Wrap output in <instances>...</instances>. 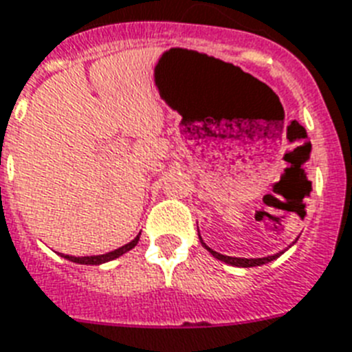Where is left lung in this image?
Instances as JSON below:
<instances>
[{"instance_id":"obj_1","label":"left lung","mask_w":352,"mask_h":352,"mask_svg":"<svg viewBox=\"0 0 352 352\" xmlns=\"http://www.w3.org/2000/svg\"><path fill=\"white\" fill-rule=\"evenodd\" d=\"M199 238H200V234H199ZM200 241H202V238H200ZM202 245L209 250V252L212 254V256H214V258L220 259V261H223V263H229V265H234V267H245V268H247V267H259V265H265V263L272 261V259L279 258V254H274V256H268V258H256V259L231 258V256H223V254H218L217 250H211L208 245L204 243V241H202Z\"/></svg>"}]
</instances>
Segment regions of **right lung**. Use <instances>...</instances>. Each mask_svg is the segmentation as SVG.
Returning a JSON list of instances; mask_svg holds the SVG:
<instances>
[{
	"mask_svg": "<svg viewBox=\"0 0 352 352\" xmlns=\"http://www.w3.org/2000/svg\"><path fill=\"white\" fill-rule=\"evenodd\" d=\"M138 241H140V236H135L131 243L123 245V247H120V249H116V250H112V252L100 254V256H84V258H75V256H66V254H62V258L69 259V261H73V263H82V265H102V263H105V261H111V259L120 258L121 254H125L126 250L134 249Z\"/></svg>",
	"mask_w": 352,
	"mask_h": 352,
	"instance_id": "obj_1",
	"label": "right lung"
}]
</instances>
